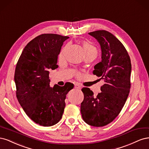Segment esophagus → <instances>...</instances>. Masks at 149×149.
I'll return each instance as SVG.
<instances>
[{"label": "esophagus", "instance_id": "34e87169", "mask_svg": "<svg viewBox=\"0 0 149 149\" xmlns=\"http://www.w3.org/2000/svg\"><path fill=\"white\" fill-rule=\"evenodd\" d=\"M74 88H77V89H81V86L80 85H79L78 84H74Z\"/></svg>", "mask_w": 149, "mask_h": 149}]
</instances>
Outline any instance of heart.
<instances>
[{
    "mask_svg": "<svg viewBox=\"0 0 149 149\" xmlns=\"http://www.w3.org/2000/svg\"><path fill=\"white\" fill-rule=\"evenodd\" d=\"M83 46L85 53H97L96 48L94 47L91 43H90L89 42H84Z\"/></svg>",
    "mask_w": 149,
    "mask_h": 149,
    "instance_id": "heart-1",
    "label": "heart"
}]
</instances>
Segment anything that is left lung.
Segmentation results:
<instances>
[{"mask_svg": "<svg viewBox=\"0 0 149 149\" xmlns=\"http://www.w3.org/2000/svg\"><path fill=\"white\" fill-rule=\"evenodd\" d=\"M100 43L101 61L94 66L93 74L104 79L96 97L88 88H83L81 112L86 123L102 127L119 115L130 92L131 62L125 48L114 35L106 30L89 33Z\"/></svg>", "mask_w": 149, "mask_h": 149, "instance_id": "1", "label": "left lung"}]
</instances>
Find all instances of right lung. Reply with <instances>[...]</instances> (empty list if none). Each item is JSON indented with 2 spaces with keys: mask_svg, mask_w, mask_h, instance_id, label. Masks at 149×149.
<instances>
[{
  "mask_svg": "<svg viewBox=\"0 0 149 149\" xmlns=\"http://www.w3.org/2000/svg\"><path fill=\"white\" fill-rule=\"evenodd\" d=\"M69 37L53 33L37 36L26 45L17 63L14 80L18 101L36 124L49 127L60 120L66 96L74 84L49 86V70L58 68V56Z\"/></svg>",
  "mask_w": 149,
  "mask_h": 149,
  "instance_id": "obj_1",
  "label": "right lung"
}]
</instances>
